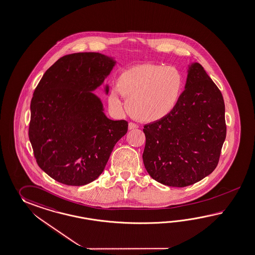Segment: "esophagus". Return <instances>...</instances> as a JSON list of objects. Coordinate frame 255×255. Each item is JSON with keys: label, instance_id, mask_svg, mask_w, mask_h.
<instances>
[{"label": "esophagus", "instance_id": "34e87169", "mask_svg": "<svg viewBox=\"0 0 255 255\" xmlns=\"http://www.w3.org/2000/svg\"><path fill=\"white\" fill-rule=\"evenodd\" d=\"M137 128H138V125L133 124V123H129V125H128V129L129 130H134V129H137Z\"/></svg>", "mask_w": 255, "mask_h": 255}]
</instances>
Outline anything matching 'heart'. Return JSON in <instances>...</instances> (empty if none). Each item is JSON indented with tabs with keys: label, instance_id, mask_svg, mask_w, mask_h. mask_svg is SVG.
<instances>
[{
	"label": "heart",
	"instance_id": "b5f03b06",
	"mask_svg": "<svg viewBox=\"0 0 255 255\" xmlns=\"http://www.w3.org/2000/svg\"><path fill=\"white\" fill-rule=\"evenodd\" d=\"M183 76L173 66L141 64L125 70L116 82L117 89L109 94L112 110L124 107L119 93L126 100L130 115L146 123L157 122L170 115L180 101Z\"/></svg>",
	"mask_w": 255,
	"mask_h": 255
}]
</instances>
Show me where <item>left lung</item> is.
Returning a JSON list of instances; mask_svg holds the SVG:
<instances>
[{"instance_id":"left-lung-1","label":"left lung","mask_w":255,"mask_h":255,"mask_svg":"<svg viewBox=\"0 0 255 255\" xmlns=\"http://www.w3.org/2000/svg\"><path fill=\"white\" fill-rule=\"evenodd\" d=\"M143 130L144 168L162 184L189 186L217 168L227 133L225 103L200 63L188 65L184 91L172 113Z\"/></svg>"}]
</instances>
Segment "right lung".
Wrapping results in <instances>:
<instances>
[{"label": "right lung", "instance_id": "right-lung-1", "mask_svg": "<svg viewBox=\"0 0 255 255\" xmlns=\"http://www.w3.org/2000/svg\"><path fill=\"white\" fill-rule=\"evenodd\" d=\"M116 62L99 52L62 57L34 91L28 130L34 155L39 168L61 183L82 186L98 179L127 132L128 123L108 118L93 93Z\"/></svg>", "mask_w": 255, "mask_h": 255}]
</instances>
